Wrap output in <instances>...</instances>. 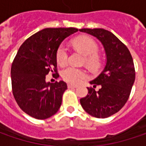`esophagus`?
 I'll return each mask as SVG.
<instances>
[{"label": "esophagus", "instance_id": "obj_1", "mask_svg": "<svg viewBox=\"0 0 146 146\" xmlns=\"http://www.w3.org/2000/svg\"><path fill=\"white\" fill-rule=\"evenodd\" d=\"M67 87L69 88H76L77 86L75 85V84H67Z\"/></svg>", "mask_w": 146, "mask_h": 146}]
</instances>
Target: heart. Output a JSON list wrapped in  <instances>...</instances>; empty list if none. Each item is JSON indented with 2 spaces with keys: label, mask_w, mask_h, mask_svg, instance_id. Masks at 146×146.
<instances>
[{
  "label": "heart",
  "mask_w": 146,
  "mask_h": 146,
  "mask_svg": "<svg viewBox=\"0 0 146 146\" xmlns=\"http://www.w3.org/2000/svg\"><path fill=\"white\" fill-rule=\"evenodd\" d=\"M73 44L78 50L85 55V63L89 67L98 68L101 64V58L98 53V45L93 38L86 36L76 37L73 40ZM68 51L64 44H61L56 52V59L58 63L63 65L66 62ZM62 76L66 81L70 84H79L86 79L85 70L75 66H68L62 72Z\"/></svg>",
  "instance_id": "obj_1"
}]
</instances>
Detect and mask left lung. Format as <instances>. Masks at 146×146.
<instances>
[{"label":"left lung","mask_w":146,"mask_h":146,"mask_svg":"<svg viewBox=\"0 0 146 146\" xmlns=\"http://www.w3.org/2000/svg\"><path fill=\"white\" fill-rule=\"evenodd\" d=\"M80 31L95 36L103 45L106 63L101 74L90 81L96 91L88 88V95L80 99L88 114L105 119L117 113L125 105L135 81V68L132 55L127 46L110 31L102 28H83Z\"/></svg>","instance_id":"1"}]
</instances>
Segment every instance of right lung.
<instances>
[{
  "label": "right lung",
  "instance_id": "add662e5",
  "mask_svg": "<svg viewBox=\"0 0 146 146\" xmlns=\"http://www.w3.org/2000/svg\"><path fill=\"white\" fill-rule=\"evenodd\" d=\"M77 28H45L27 39L20 46L11 66L12 91L26 114L37 119L55 115L62 105L67 85L64 81L46 82L48 72H57L56 52Z\"/></svg>",
  "mask_w": 146,
  "mask_h": 146
}]
</instances>
